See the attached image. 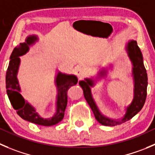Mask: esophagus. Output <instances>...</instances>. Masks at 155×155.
<instances>
[{
	"label": "esophagus",
	"instance_id": "1",
	"mask_svg": "<svg viewBox=\"0 0 155 155\" xmlns=\"http://www.w3.org/2000/svg\"><path fill=\"white\" fill-rule=\"evenodd\" d=\"M76 74L79 78H83L85 75V69L82 68V67H79L77 70H76Z\"/></svg>",
	"mask_w": 155,
	"mask_h": 155
}]
</instances>
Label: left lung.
Segmentation results:
<instances>
[{"instance_id": "obj_1", "label": "left lung", "mask_w": 155, "mask_h": 155, "mask_svg": "<svg viewBox=\"0 0 155 155\" xmlns=\"http://www.w3.org/2000/svg\"><path fill=\"white\" fill-rule=\"evenodd\" d=\"M127 50L128 51L129 57L133 63V76L134 79V97L131 104L127 108V113L123 119L120 120H114L109 119L104 115H102L97 109L95 103L92 98L90 86L94 85V82L91 79H85V81H80L79 85L83 89L84 96L85 100L89 104L90 107L92 110L95 119L97 122L104 126L114 127L120 125L129 120L132 119L135 115L138 114L142 110L145 104L147 96V86H148V76L146 70L143 64L142 52L138 46L136 41H130L127 45ZM104 70L100 72L99 75L103 76L105 74Z\"/></svg>"}]
</instances>
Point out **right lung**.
<instances>
[{
    "mask_svg": "<svg viewBox=\"0 0 155 155\" xmlns=\"http://www.w3.org/2000/svg\"><path fill=\"white\" fill-rule=\"evenodd\" d=\"M37 39V37L35 35L28 36L25 40V42L20 43L19 46H16L13 49L10 55V61L6 74V88L12 106L16 110L17 114L21 118L38 125L50 127L58 124L64 118V112L67 104V91L70 87L77 83L78 79L76 76L73 75L58 73L56 77V85L58 91L56 114L53 117L48 119L41 117L36 112L35 109L27 103L19 93L20 88L16 78L20 63L19 57L25 54L28 51V46L34 44Z\"/></svg>",
    "mask_w": 155,
    "mask_h": 155,
    "instance_id": "1",
    "label": "right lung"
}]
</instances>
